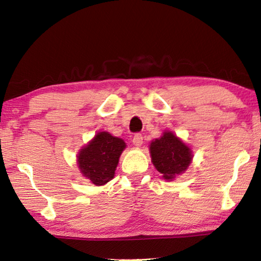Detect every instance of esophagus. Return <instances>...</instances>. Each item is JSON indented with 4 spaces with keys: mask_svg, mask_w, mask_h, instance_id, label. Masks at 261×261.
<instances>
[{
    "mask_svg": "<svg viewBox=\"0 0 261 261\" xmlns=\"http://www.w3.org/2000/svg\"><path fill=\"white\" fill-rule=\"evenodd\" d=\"M132 144H134L137 147L141 146V144H143V136H141L140 134H136L134 136V138H132Z\"/></svg>",
    "mask_w": 261,
    "mask_h": 261,
    "instance_id": "34e87169",
    "label": "esophagus"
}]
</instances>
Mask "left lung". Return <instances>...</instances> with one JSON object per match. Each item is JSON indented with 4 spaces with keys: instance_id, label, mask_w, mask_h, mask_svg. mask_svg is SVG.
Segmentation results:
<instances>
[{
    "instance_id": "8db88e82",
    "label": "left lung",
    "mask_w": 261,
    "mask_h": 261,
    "mask_svg": "<svg viewBox=\"0 0 261 261\" xmlns=\"http://www.w3.org/2000/svg\"><path fill=\"white\" fill-rule=\"evenodd\" d=\"M149 152L154 167L167 180L184 173L193 158L190 147L170 131H165L160 138L153 140Z\"/></svg>"
}]
</instances>
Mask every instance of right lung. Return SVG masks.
<instances>
[{
    "label": "right lung",
    "instance_id": "right-lung-1",
    "mask_svg": "<svg viewBox=\"0 0 261 261\" xmlns=\"http://www.w3.org/2000/svg\"><path fill=\"white\" fill-rule=\"evenodd\" d=\"M124 140L109 132H99L83 147L77 156L78 167L94 185H103L114 178L118 160L125 148Z\"/></svg>",
    "mask_w": 261,
    "mask_h": 261
}]
</instances>
